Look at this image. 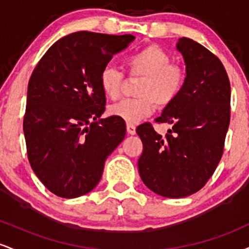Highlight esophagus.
<instances>
[{
  "mask_svg": "<svg viewBox=\"0 0 249 249\" xmlns=\"http://www.w3.org/2000/svg\"><path fill=\"white\" fill-rule=\"evenodd\" d=\"M126 130H127V133L131 134V136H133V134H136V126H134L133 124H126Z\"/></svg>",
  "mask_w": 249,
  "mask_h": 249,
  "instance_id": "1",
  "label": "esophagus"
}]
</instances>
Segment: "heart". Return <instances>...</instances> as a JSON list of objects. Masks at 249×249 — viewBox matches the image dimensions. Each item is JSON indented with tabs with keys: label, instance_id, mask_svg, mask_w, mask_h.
<instances>
[{
	"label": "heart",
	"instance_id": "heart-1",
	"mask_svg": "<svg viewBox=\"0 0 249 249\" xmlns=\"http://www.w3.org/2000/svg\"><path fill=\"white\" fill-rule=\"evenodd\" d=\"M131 76L142 77L137 88L138 98L124 99L108 108L111 116L128 124H137L151 116L159 107H167L178 98L185 83L181 68L171 64V58L158 45H147L127 57L125 61ZM124 75L115 67H105L99 84L107 98L116 101L122 95Z\"/></svg>",
	"mask_w": 249,
	"mask_h": 249
}]
</instances>
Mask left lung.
<instances>
[{
    "label": "left lung",
    "mask_w": 249,
    "mask_h": 249,
    "mask_svg": "<svg viewBox=\"0 0 249 249\" xmlns=\"http://www.w3.org/2000/svg\"><path fill=\"white\" fill-rule=\"evenodd\" d=\"M176 48L186 67L184 88L156 119L172 128L161 137L148 123L137 127L144 145L139 176L165 198H185L205 186L221 159L231 118V84L220 59L187 37Z\"/></svg>",
    "instance_id": "8db88e82"
}]
</instances>
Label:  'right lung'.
<instances>
[{
    "instance_id": "obj_1",
    "label": "right lung",
    "mask_w": 249,
    "mask_h": 249,
    "mask_svg": "<svg viewBox=\"0 0 249 249\" xmlns=\"http://www.w3.org/2000/svg\"><path fill=\"white\" fill-rule=\"evenodd\" d=\"M133 39L72 33L51 45L30 77L23 121L28 159L37 178L61 198L92 191L124 139L123 119L101 118L107 99L99 76Z\"/></svg>"
}]
</instances>
